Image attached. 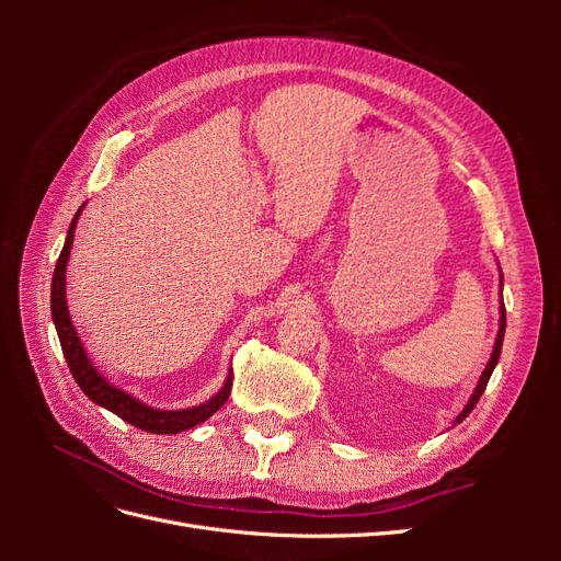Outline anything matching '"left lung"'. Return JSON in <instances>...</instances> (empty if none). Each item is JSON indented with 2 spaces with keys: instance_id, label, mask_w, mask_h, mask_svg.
<instances>
[{
  "instance_id": "left-lung-1",
  "label": "left lung",
  "mask_w": 561,
  "mask_h": 561,
  "mask_svg": "<svg viewBox=\"0 0 561 561\" xmlns=\"http://www.w3.org/2000/svg\"><path fill=\"white\" fill-rule=\"evenodd\" d=\"M503 334H505V307H501V328H499V334H496V344H494V353H491V360H489V365H486V369L482 371V377H480V383H478V388H474V393H472V398L468 400V404H466V410L456 416V421L454 423H461L472 410H474V404L480 402V398H482V393H484V388H486V383H489V377H491V371H494V367H496V363H499V358H501V346H503Z\"/></svg>"
}]
</instances>
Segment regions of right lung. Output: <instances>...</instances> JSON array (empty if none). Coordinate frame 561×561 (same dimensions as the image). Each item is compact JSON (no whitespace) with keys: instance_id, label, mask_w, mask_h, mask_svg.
Segmentation results:
<instances>
[{"instance_id":"obj_1","label":"right lung","mask_w":561,"mask_h":561,"mask_svg":"<svg viewBox=\"0 0 561 561\" xmlns=\"http://www.w3.org/2000/svg\"><path fill=\"white\" fill-rule=\"evenodd\" d=\"M81 208L77 210V215L72 219L70 231H67V241H65L62 252L58 257V264H56V271H54V280H50V316H54V322H56V330H58V339H60L67 367H70L72 377L79 383V388L95 404L105 407V410L114 412L118 419L128 421L130 426H135V428H142L147 433H157V435H175L180 431L198 426V423L210 419L219 410V407H222L229 400L231 381H233L231 371H229V377H227L222 390H219V393L215 398H210L208 402L192 407V410L163 412V410H154V407L142 404L140 400H135L133 396L124 393V390L114 388L103 375H98V369L91 365L87 351H83L79 336H77V330L72 328L70 311H67V301H65V268H67V260H70L75 229H77V219L81 215Z\"/></svg>"}]
</instances>
